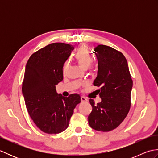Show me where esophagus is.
Listing matches in <instances>:
<instances>
[{"label":"esophagus","mask_w":158,"mask_h":158,"mask_svg":"<svg viewBox=\"0 0 158 158\" xmlns=\"http://www.w3.org/2000/svg\"><path fill=\"white\" fill-rule=\"evenodd\" d=\"M81 101L82 102H87L88 101V98H86V97H85V96H81Z\"/></svg>","instance_id":"obj_1"}]
</instances>
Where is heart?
Segmentation results:
<instances>
[{
  "label": "heart",
  "mask_w": 158,
  "mask_h": 158,
  "mask_svg": "<svg viewBox=\"0 0 158 158\" xmlns=\"http://www.w3.org/2000/svg\"><path fill=\"white\" fill-rule=\"evenodd\" d=\"M74 60L78 62L80 66L84 70L88 69L91 66L93 58L88 47L82 45L73 54Z\"/></svg>",
  "instance_id": "obj_1"
}]
</instances>
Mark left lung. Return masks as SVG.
I'll use <instances>...</instances> for the list:
<instances>
[{"label":"left lung","instance_id":"1","mask_svg":"<svg viewBox=\"0 0 158 158\" xmlns=\"http://www.w3.org/2000/svg\"><path fill=\"white\" fill-rule=\"evenodd\" d=\"M94 52L98 70L94 85L100 87L101 102L96 105L89 99L92 110L88 123L94 130L109 132L118 127L129 112L133 82L122 52L104 45H98Z\"/></svg>","mask_w":158,"mask_h":158}]
</instances>
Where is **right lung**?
Masks as SVG:
<instances>
[{
	"label": "right lung",
	"mask_w": 158,
	"mask_h": 158,
	"mask_svg": "<svg viewBox=\"0 0 158 158\" xmlns=\"http://www.w3.org/2000/svg\"><path fill=\"white\" fill-rule=\"evenodd\" d=\"M74 47L53 43L32 53L26 66L22 91L30 117L42 132L58 134L69 125L81 97H64L56 85L63 79V66Z\"/></svg>",
	"instance_id": "1"
}]
</instances>
